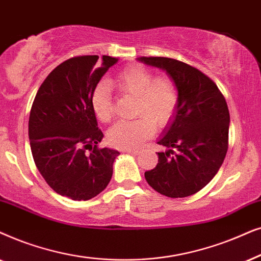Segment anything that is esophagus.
<instances>
[{
  "instance_id": "esophagus-1",
  "label": "esophagus",
  "mask_w": 261,
  "mask_h": 261,
  "mask_svg": "<svg viewBox=\"0 0 261 261\" xmlns=\"http://www.w3.org/2000/svg\"><path fill=\"white\" fill-rule=\"evenodd\" d=\"M124 152H127V154H131V155H138V150H135V149H124L123 150Z\"/></svg>"
}]
</instances>
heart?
<instances>
[{
	"mask_svg": "<svg viewBox=\"0 0 261 261\" xmlns=\"http://www.w3.org/2000/svg\"><path fill=\"white\" fill-rule=\"evenodd\" d=\"M142 65L125 68L113 80L112 85L125 95L136 98V120L119 121L107 133V141L119 149H137L154 134V124L163 127L174 116L179 101L175 83L167 76L154 77ZM92 109L101 121L112 118L113 106L110 86L100 82L90 98Z\"/></svg>",
	"mask_w": 261,
	"mask_h": 261,
	"instance_id": "1",
	"label": "heart"
}]
</instances>
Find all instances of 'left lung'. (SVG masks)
Wrapping results in <instances>:
<instances>
[{
    "label": "left lung",
    "instance_id": "8db88e82",
    "mask_svg": "<svg viewBox=\"0 0 261 261\" xmlns=\"http://www.w3.org/2000/svg\"><path fill=\"white\" fill-rule=\"evenodd\" d=\"M138 62L161 69L175 83L179 101L163 128L154 169L144 173L156 192L169 198L192 196L209 184L228 150L229 111L217 86L198 69L167 57H140Z\"/></svg>",
    "mask_w": 261,
    "mask_h": 261
}]
</instances>
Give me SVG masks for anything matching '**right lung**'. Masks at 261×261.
<instances>
[{"instance_id":"right-lung-1","label":"right lung","mask_w":261,"mask_h":261,"mask_svg":"<svg viewBox=\"0 0 261 261\" xmlns=\"http://www.w3.org/2000/svg\"><path fill=\"white\" fill-rule=\"evenodd\" d=\"M117 61L110 56H80L63 62L41 83L31 109L34 163L55 192L72 200L92 199L112 178L119 151L98 148L103 135L90 98Z\"/></svg>"}]
</instances>
